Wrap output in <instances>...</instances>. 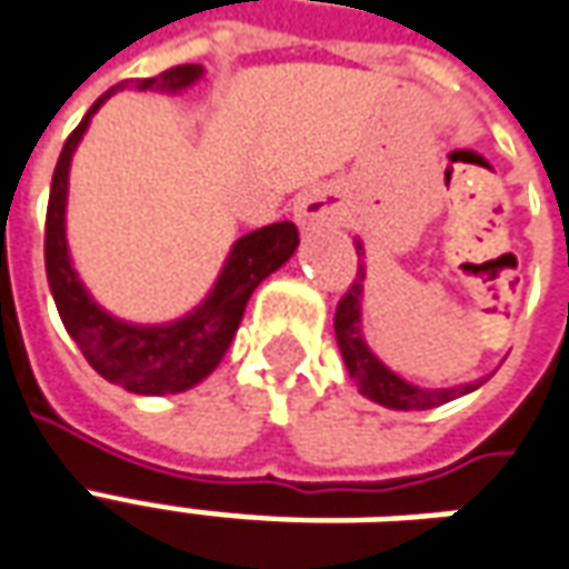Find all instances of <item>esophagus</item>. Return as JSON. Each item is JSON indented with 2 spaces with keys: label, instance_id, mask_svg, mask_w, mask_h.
I'll use <instances>...</instances> for the list:
<instances>
[{
  "label": "esophagus",
  "instance_id": "34e87169",
  "mask_svg": "<svg viewBox=\"0 0 569 569\" xmlns=\"http://www.w3.org/2000/svg\"><path fill=\"white\" fill-rule=\"evenodd\" d=\"M333 213H337V204L330 199L328 192H321V189H312V192H306L297 201V208H293V217H297V223L303 229H316L325 227L333 220Z\"/></svg>",
  "mask_w": 569,
  "mask_h": 569
}]
</instances>
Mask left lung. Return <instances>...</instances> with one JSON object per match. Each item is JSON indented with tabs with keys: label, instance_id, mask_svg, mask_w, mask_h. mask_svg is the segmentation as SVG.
Listing matches in <instances>:
<instances>
[{
	"label": "left lung",
	"instance_id": "8db88e82",
	"mask_svg": "<svg viewBox=\"0 0 569 569\" xmlns=\"http://www.w3.org/2000/svg\"><path fill=\"white\" fill-rule=\"evenodd\" d=\"M358 257H365L361 241H356ZM361 297H365V263L358 260L356 281L349 284V291L342 293V300L337 303V316H333V333H337V346H340L342 361L349 377L356 380L358 392L377 401L382 407H392V410H432L438 405H447L459 395L475 392L478 382H466V386H450V389H420L413 382L401 380L395 370L382 365L380 358L373 356L365 342L361 333Z\"/></svg>",
	"mask_w": 569,
	"mask_h": 569
}]
</instances>
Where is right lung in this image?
Instances as JSON below:
<instances>
[{
    "instance_id": "1",
    "label": "right lung",
    "mask_w": 569,
    "mask_h": 569,
    "mask_svg": "<svg viewBox=\"0 0 569 569\" xmlns=\"http://www.w3.org/2000/svg\"><path fill=\"white\" fill-rule=\"evenodd\" d=\"M201 72H204L201 63H183L152 79H124L112 84L110 91L84 112L79 128L67 137L54 177H51L46 217V272L60 321L76 346L82 349L88 365L98 370L103 380L116 382L134 395L187 392L196 382L204 380L220 365V358L227 356L229 342L239 330L244 306L257 291V284L266 276H272L278 266L288 263L300 244V232L291 220L269 223L257 232L241 236L232 244L211 293L189 316L168 321V325H128L122 318H112L107 309H100L94 297L84 291V284L72 269L70 248H67V189H70L72 152L88 131L91 116L116 91L137 88V91L177 94L192 82H199Z\"/></svg>"
}]
</instances>
